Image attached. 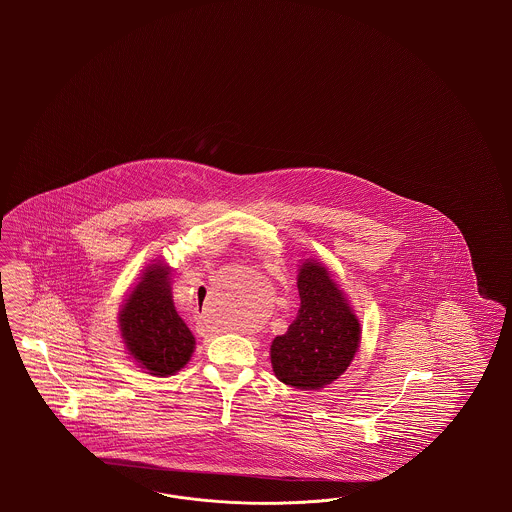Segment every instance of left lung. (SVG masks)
I'll return each instance as SVG.
<instances>
[{
	"instance_id": "1",
	"label": "left lung",
	"mask_w": 512,
	"mask_h": 512,
	"mask_svg": "<svg viewBox=\"0 0 512 512\" xmlns=\"http://www.w3.org/2000/svg\"><path fill=\"white\" fill-rule=\"evenodd\" d=\"M300 308L283 336L272 341V370L281 383L317 390L349 368L360 343V323L326 266L306 259L298 270Z\"/></svg>"
}]
</instances>
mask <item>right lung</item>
<instances>
[{
    "label": "right lung",
    "mask_w": 512,
    "mask_h": 512,
    "mask_svg": "<svg viewBox=\"0 0 512 512\" xmlns=\"http://www.w3.org/2000/svg\"><path fill=\"white\" fill-rule=\"evenodd\" d=\"M118 323L127 353L150 375H174L193 355L195 338L174 308L171 268L161 261L142 272Z\"/></svg>",
    "instance_id": "1"
}]
</instances>
